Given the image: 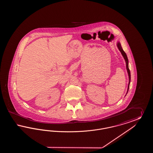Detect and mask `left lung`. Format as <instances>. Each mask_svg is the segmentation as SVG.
<instances>
[{"instance_id": "left-lung-1", "label": "left lung", "mask_w": 153, "mask_h": 153, "mask_svg": "<svg viewBox=\"0 0 153 153\" xmlns=\"http://www.w3.org/2000/svg\"><path fill=\"white\" fill-rule=\"evenodd\" d=\"M117 47L118 48V49L119 50V51H120L122 55L123 56L124 59L125 60V62H126V69H127V73H128V79H129V81H128V88H127V93H126V95L128 93V89H129V87H130V81H131V74H130V69H129V68H128V59L127 58V56L126 54V53L124 51L123 49H122V47L121 46V44L120 43V42H117Z\"/></svg>"}]
</instances>
